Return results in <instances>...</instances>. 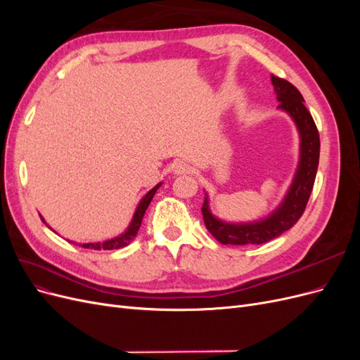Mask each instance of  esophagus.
<instances>
[{
	"instance_id": "1",
	"label": "esophagus",
	"mask_w": 360,
	"mask_h": 360,
	"mask_svg": "<svg viewBox=\"0 0 360 360\" xmlns=\"http://www.w3.org/2000/svg\"><path fill=\"white\" fill-rule=\"evenodd\" d=\"M172 171H174V174H177V176H181V174H189L191 172V165L188 162L179 160L172 165Z\"/></svg>"
}]
</instances>
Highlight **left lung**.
<instances>
[{"mask_svg":"<svg viewBox=\"0 0 360 360\" xmlns=\"http://www.w3.org/2000/svg\"><path fill=\"white\" fill-rule=\"evenodd\" d=\"M271 84L279 110L287 112L297 127L300 155L296 174L284 200L269 216L252 222H226L210 212L209 197L204 198L202 217L209 233L222 245H261L279 237L296 224L304 212L317 176L320 159V135L314 118L304 106L303 96L288 81L271 75Z\"/></svg>","mask_w":360,"mask_h":360,"instance_id":"8db88e82","label":"left lung"}]
</instances>
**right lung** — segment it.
Here are the masks:
<instances>
[{
  "label": "right lung",
  "mask_w": 360,
  "mask_h": 360,
  "mask_svg": "<svg viewBox=\"0 0 360 360\" xmlns=\"http://www.w3.org/2000/svg\"><path fill=\"white\" fill-rule=\"evenodd\" d=\"M160 186H162V183H158L153 189L148 191V192L144 195V197L141 198V201H139V204H138V207H136V210H135V213H134L132 221H130V224H129V226L126 228L124 233H122V234L117 236V237L110 238V240L94 242V243H79V246L86 248V249H94V250H102V249H103V250H112V249H120V248L127 246V245H129L130 242H132L134 238L136 237V233H138V230H139L141 222H143V217H144V214H146L147 207H148V204L151 202V200H153L156 191H158ZM41 221L45 222V219H43V217H41ZM69 242H70V240H69ZM70 243H75V245H76V242H70Z\"/></svg>",
  "instance_id": "1"
}]
</instances>
